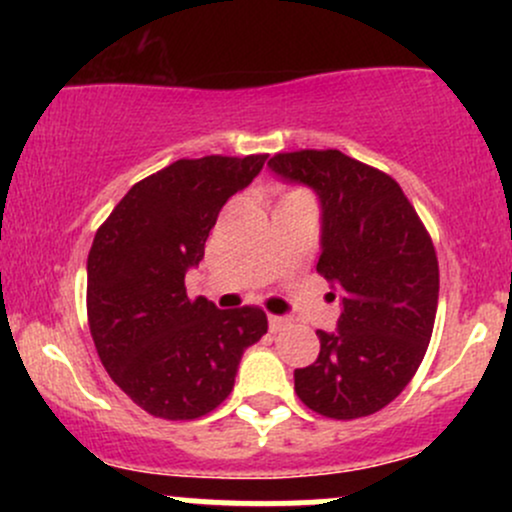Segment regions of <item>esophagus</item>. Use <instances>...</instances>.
I'll return each instance as SVG.
<instances>
[{"label":"esophagus","mask_w":512,"mask_h":512,"mask_svg":"<svg viewBox=\"0 0 512 512\" xmlns=\"http://www.w3.org/2000/svg\"><path fill=\"white\" fill-rule=\"evenodd\" d=\"M291 325L289 317H281V315H269V330L272 332H281Z\"/></svg>","instance_id":"esophagus-1"}]
</instances>
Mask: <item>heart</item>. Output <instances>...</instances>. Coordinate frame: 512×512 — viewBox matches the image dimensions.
I'll return each mask as SVG.
<instances>
[{
  "label": "heart",
  "instance_id": "b5f03b06",
  "mask_svg": "<svg viewBox=\"0 0 512 512\" xmlns=\"http://www.w3.org/2000/svg\"><path fill=\"white\" fill-rule=\"evenodd\" d=\"M291 195H305V192L303 190H289L284 197H291Z\"/></svg>",
  "mask_w": 512,
  "mask_h": 512
}]
</instances>
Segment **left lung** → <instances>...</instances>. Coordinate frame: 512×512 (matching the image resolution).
Returning a JSON list of instances; mask_svg holds the SVG:
<instances>
[{
  "label": "left lung",
  "mask_w": 512,
  "mask_h": 512,
  "mask_svg": "<svg viewBox=\"0 0 512 512\" xmlns=\"http://www.w3.org/2000/svg\"><path fill=\"white\" fill-rule=\"evenodd\" d=\"M269 166L320 197L317 272L344 293L337 332L317 330V361L293 373L296 395L327 419L375 414L409 385L431 342L440 284L433 240L395 178L342 151H284Z\"/></svg>",
  "instance_id": "obj_1"
}]
</instances>
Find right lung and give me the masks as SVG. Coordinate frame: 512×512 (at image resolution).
I'll return each mask as SVG.
<instances>
[{"label": "right lung", "instance_id": "right-lung-1", "mask_svg": "<svg viewBox=\"0 0 512 512\" xmlns=\"http://www.w3.org/2000/svg\"><path fill=\"white\" fill-rule=\"evenodd\" d=\"M264 161L180 158L132 185L93 238L88 330L113 383L156 419L214 411L231 395L243 351L267 334L262 308L219 310L185 289L221 207Z\"/></svg>", "mask_w": 512, "mask_h": 512}]
</instances>
